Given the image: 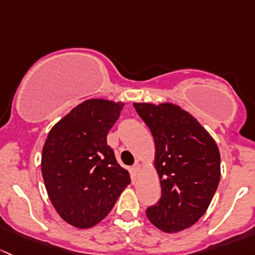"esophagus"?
Instances as JSON below:
<instances>
[{"label": "esophagus", "mask_w": 255, "mask_h": 255, "mask_svg": "<svg viewBox=\"0 0 255 255\" xmlns=\"http://www.w3.org/2000/svg\"><path fill=\"white\" fill-rule=\"evenodd\" d=\"M131 169H132L133 174H138V172L141 170V164L140 163H135L132 166V168H131Z\"/></svg>", "instance_id": "34e87169"}]
</instances>
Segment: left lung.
Instances as JSON below:
<instances>
[{
  "label": "left lung",
  "instance_id": "8db88e82",
  "mask_svg": "<svg viewBox=\"0 0 255 255\" xmlns=\"http://www.w3.org/2000/svg\"><path fill=\"white\" fill-rule=\"evenodd\" d=\"M151 130L161 199L147 207L149 221L164 232H179L205 214L220 183V151L191 114L172 103H133Z\"/></svg>",
  "mask_w": 255,
  "mask_h": 255
}]
</instances>
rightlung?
<instances>
[{
    "mask_svg": "<svg viewBox=\"0 0 255 255\" xmlns=\"http://www.w3.org/2000/svg\"><path fill=\"white\" fill-rule=\"evenodd\" d=\"M124 103L88 99L50 130L41 154V173L57 214L78 228L101 222L131 183L119 166L107 135Z\"/></svg>",
    "mask_w": 255,
    "mask_h": 255,
    "instance_id": "right-lung-1",
    "label": "right lung"
}]
</instances>
